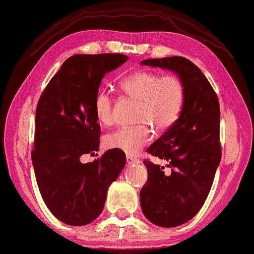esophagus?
Returning <instances> with one entry per match:
<instances>
[{"label": "esophagus", "mask_w": 254, "mask_h": 254, "mask_svg": "<svg viewBox=\"0 0 254 254\" xmlns=\"http://www.w3.org/2000/svg\"><path fill=\"white\" fill-rule=\"evenodd\" d=\"M127 162L128 166H134V165H137V163L140 162V160H139V159L133 158L131 156H127Z\"/></svg>", "instance_id": "obj_1"}]
</instances>
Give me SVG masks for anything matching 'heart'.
<instances>
[{
	"instance_id": "1",
	"label": "heart",
	"mask_w": 254,
	"mask_h": 254,
	"mask_svg": "<svg viewBox=\"0 0 254 254\" xmlns=\"http://www.w3.org/2000/svg\"><path fill=\"white\" fill-rule=\"evenodd\" d=\"M124 95L137 102L134 127H120L105 136L107 148L134 156L151 139V130L166 131L177 121L185 100V86L175 75L161 76L156 71H137L120 81ZM96 120L102 126L113 122V100L106 91L98 92L93 102Z\"/></svg>"
}]
</instances>
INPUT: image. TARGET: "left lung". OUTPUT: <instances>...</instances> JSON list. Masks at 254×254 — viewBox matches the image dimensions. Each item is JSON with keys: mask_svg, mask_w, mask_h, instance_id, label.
<instances>
[{"mask_svg": "<svg viewBox=\"0 0 254 254\" xmlns=\"http://www.w3.org/2000/svg\"><path fill=\"white\" fill-rule=\"evenodd\" d=\"M141 65L175 72L185 86L179 118L147 151L167 161L165 167L143 161L148 180L140 191L144 216L161 227L190 221L209 194L221 162L220 103L201 70L184 57L145 59Z\"/></svg>", "mask_w": 254, "mask_h": 254, "instance_id": "8db88e82", "label": "left lung"}]
</instances>
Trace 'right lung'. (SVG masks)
Wrapping results in <instances>:
<instances>
[{"instance_id":"right-lung-1","label":"right lung","mask_w":254,"mask_h":254,"mask_svg":"<svg viewBox=\"0 0 254 254\" xmlns=\"http://www.w3.org/2000/svg\"><path fill=\"white\" fill-rule=\"evenodd\" d=\"M128 58L121 54L74 55L47 85L36 111L32 165L40 194L55 217L81 226L100 216L111 184L126 167V153L111 149L98 160L101 127L93 102L105 74Z\"/></svg>"}]
</instances>
